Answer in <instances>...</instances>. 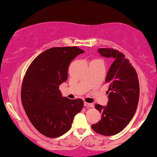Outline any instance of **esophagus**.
I'll use <instances>...</instances> for the list:
<instances>
[{"label":"esophagus","instance_id":"34e87169","mask_svg":"<svg viewBox=\"0 0 157 157\" xmlns=\"http://www.w3.org/2000/svg\"><path fill=\"white\" fill-rule=\"evenodd\" d=\"M84 105H85V107H90V108L94 106V105H93L92 103H89V102H84Z\"/></svg>","mask_w":157,"mask_h":157}]
</instances>
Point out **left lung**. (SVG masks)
<instances>
[{"label": "left lung", "mask_w": 157, "mask_h": 157, "mask_svg": "<svg viewBox=\"0 0 157 157\" xmlns=\"http://www.w3.org/2000/svg\"><path fill=\"white\" fill-rule=\"evenodd\" d=\"M99 55L112 58L114 62L107 73L105 82L109 84L107 105L96 104L102 114L92 129L102 136H114L126 127L136 113L139 100V82L137 72L125 55L113 48H99Z\"/></svg>", "instance_id": "1"}]
</instances>
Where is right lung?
I'll use <instances>...</instances> for the list:
<instances>
[{
    "instance_id": "1",
    "label": "right lung",
    "mask_w": 157,
    "mask_h": 157,
    "mask_svg": "<svg viewBox=\"0 0 157 157\" xmlns=\"http://www.w3.org/2000/svg\"><path fill=\"white\" fill-rule=\"evenodd\" d=\"M83 50L55 47L38 55L28 67L21 86V102L33 126L41 134L57 138L68 132L83 109L82 99L62 97L59 86L68 78L70 62Z\"/></svg>"
}]
</instances>
